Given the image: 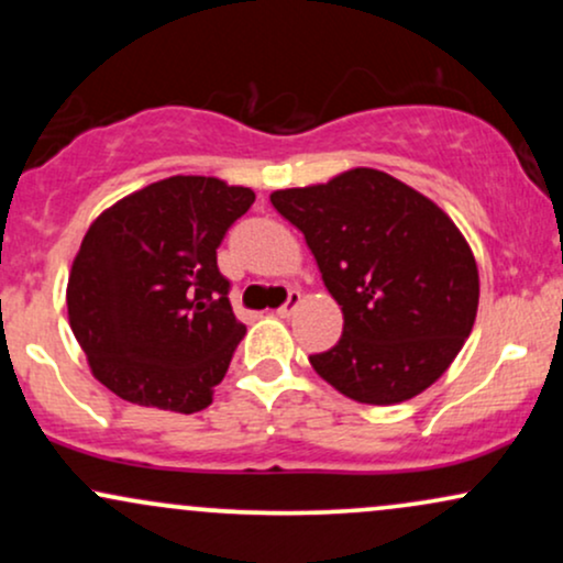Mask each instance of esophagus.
<instances>
[{"label":"esophagus","instance_id":"34e87169","mask_svg":"<svg viewBox=\"0 0 563 563\" xmlns=\"http://www.w3.org/2000/svg\"><path fill=\"white\" fill-rule=\"evenodd\" d=\"M299 303H301L299 290H288V299L280 309H277V314H280V318H290V314L296 312V307H299Z\"/></svg>","mask_w":563,"mask_h":563}]
</instances>
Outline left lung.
Returning a JSON list of instances; mask_svg holds the SVG:
<instances>
[{"mask_svg":"<svg viewBox=\"0 0 563 563\" xmlns=\"http://www.w3.org/2000/svg\"><path fill=\"white\" fill-rule=\"evenodd\" d=\"M303 232L344 333L309 363L365 405H397L429 389L468 339L479 273L466 238L418 190L378 169L269 196Z\"/></svg>","mask_w":563,"mask_h":563,"instance_id":"8db88e82","label":"left lung"}]
</instances>
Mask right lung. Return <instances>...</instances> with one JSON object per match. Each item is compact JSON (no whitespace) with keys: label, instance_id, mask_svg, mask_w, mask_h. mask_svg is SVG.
Instances as JSON below:
<instances>
[{"label":"right lung","instance_id":"obj_1","mask_svg":"<svg viewBox=\"0 0 563 563\" xmlns=\"http://www.w3.org/2000/svg\"><path fill=\"white\" fill-rule=\"evenodd\" d=\"M254 200L214 177H169L95 219L68 277V318L115 397L185 416L211 405L245 333L217 249Z\"/></svg>","mask_w":563,"mask_h":563}]
</instances>
